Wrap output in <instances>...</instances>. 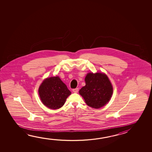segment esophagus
I'll list each match as a JSON object with an SVG mask.
<instances>
[{
    "label": "esophagus",
    "mask_w": 152,
    "mask_h": 152,
    "mask_svg": "<svg viewBox=\"0 0 152 152\" xmlns=\"http://www.w3.org/2000/svg\"><path fill=\"white\" fill-rule=\"evenodd\" d=\"M78 88H74V89H73L72 90V91L73 92H74V93H77V92H78Z\"/></svg>",
    "instance_id": "obj_1"
}]
</instances>
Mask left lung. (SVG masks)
Masks as SVG:
<instances>
[{"instance_id":"obj_1","label":"left lung","mask_w":152,"mask_h":152,"mask_svg":"<svg viewBox=\"0 0 152 152\" xmlns=\"http://www.w3.org/2000/svg\"><path fill=\"white\" fill-rule=\"evenodd\" d=\"M86 85L79 93L91 107L99 109L109 101L113 88L107 75L103 73H88L85 78Z\"/></svg>"}]
</instances>
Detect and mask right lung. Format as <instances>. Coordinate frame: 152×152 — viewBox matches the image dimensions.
<instances>
[{"mask_svg":"<svg viewBox=\"0 0 152 152\" xmlns=\"http://www.w3.org/2000/svg\"><path fill=\"white\" fill-rule=\"evenodd\" d=\"M39 93L43 104L51 109H58L64 104L71 92L56 76L45 80L39 87Z\"/></svg>","mask_w":152,"mask_h":152,"instance_id":"right-lung-1","label":"right lung"}]
</instances>
